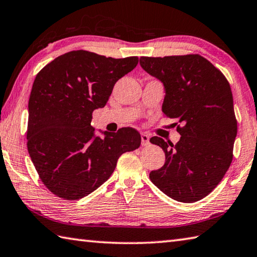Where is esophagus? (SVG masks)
Instances as JSON below:
<instances>
[{
	"instance_id": "esophagus-1",
	"label": "esophagus",
	"mask_w": 257,
	"mask_h": 257,
	"mask_svg": "<svg viewBox=\"0 0 257 257\" xmlns=\"http://www.w3.org/2000/svg\"><path fill=\"white\" fill-rule=\"evenodd\" d=\"M142 145L143 146H147V145H149V135L146 133L142 134Z\"/></svg>"
}]
</instances>
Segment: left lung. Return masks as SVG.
Masks as SVG:
<instances>
[{"label": "left lung", "mask_w": 257, "mask_h": 257, "mask_svg": "<svg viewBox=\"0 0 257 257\" xmlns=\"http://www.w3.org/2000/svg\"><path fill=\"white\" fill-rule=\"evenodd\" d=\"M141 66L164 84L162 111L177 125L175 145L160 137L151 143L165 153V164L149 179L180 202H195L211 192L232 161L237 120L229 83L198 54L141 57Z\"/></svg>", "instance_id": "obj_1"}]
</instances>
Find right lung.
<instances>
[{
  "label": "right lung",
  "instance_id": "1",
  "mask_svg": "<svg viewBox=\"0 0 257 257\" xmlns=\"http://www.w3.org/2000/svg\"><path fill=\"white\" fill-rule=\"evenodd\" d=\"M138 57L115 59L86 50L58 56L37 74L29 97L27 146L40 180L65 200L86 197L109 179L118 158L141 146L134 128L96 137L92 113Z\"/></svg>",
  "mask_w": 257,
  "mask_h": 257
}]
</instances>
